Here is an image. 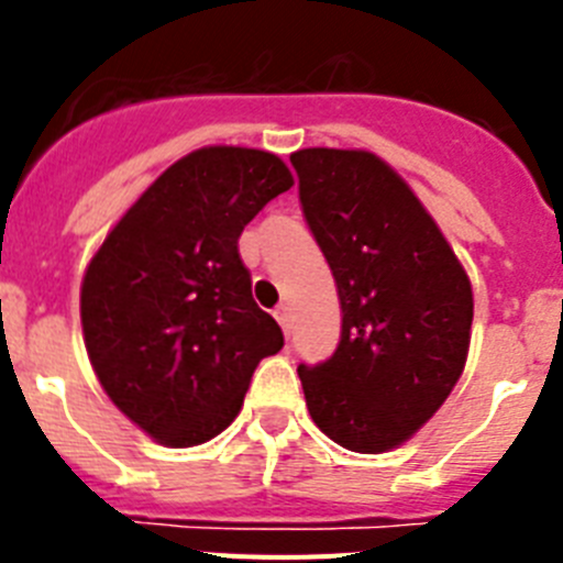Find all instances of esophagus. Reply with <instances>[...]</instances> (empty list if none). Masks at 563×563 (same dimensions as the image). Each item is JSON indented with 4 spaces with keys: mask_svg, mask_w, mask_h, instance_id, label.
<instances>
[{
    "mask_svg": "<svg viewBox=\"0 0 563 563\" xmlns=\"http://www.w3.org/2000/svg\"><path fill=\"white\" fill-rule=\"evenodd\" d=\"M273 316H276V321H278V324H282V330L290 332V318H292L290 307H287V305L276 307V312H273Z\"/></svg>",
    "mask_w": 563,
    "mask_h": 563,
    "instance_id": "34e87169",
    "label": "esophagus"
}]
</instances>
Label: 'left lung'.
<instances>
[{
  "label": "left lung",
  "mask_w": 563,
  "mask_h": 563,
  "mask_svg": "<svg viewBox=\"0 0 563 563\" xmlns=\"http://www.w3.org/2000/svg\"><path fill=\"white\" fill-rule=\"evenodd\" d=\"M305 220L341 301L330 361L298 366L312 422L357 454L417 434L460 380L474 292L417 194L363 148L290 154Z\"/></svg>",
  "instance_id": "8db88e82"
}]
</instances>
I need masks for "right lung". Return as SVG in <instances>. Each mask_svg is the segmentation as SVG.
<instances>
[{
    "label": "right lung",
    "mask_w": 563,
    "mask_h": 563,
    "mask_svg": "<svg viewBox=\"0 0 563 563\" xmlns=\"http://www.w3.org/2000/svg\"><path fill=\"white\" fill-rule=\"evenodd\" d=\"M290 186L276 154L197 148L134 200L89 258V363L109 400L161 445L191 449L225 431L258 361L285 346L253 301L239 236Z\"/></svg>",
    "instance_id": "add662e5"
}]
</instances>
